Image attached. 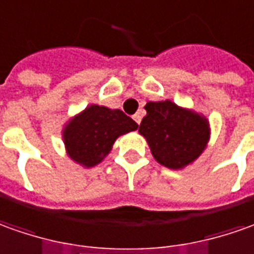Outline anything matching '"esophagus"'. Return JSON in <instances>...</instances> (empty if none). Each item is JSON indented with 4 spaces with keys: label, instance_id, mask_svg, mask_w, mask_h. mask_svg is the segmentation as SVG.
Here are the masks:
<instances>
[{
    "label": "esophagus",
    "instance_id": "obj_1",
    "mask_svg": "<svg viewBox=\"0 0 254 254\" xmlns=\"http://www.w3.org/2000/svg\"><path fill=\"white\" fill-rule=\"evenodd\" d=\"M133 120H134V122H136V124L139 125V124H140V121H141V114H140V113L134 114V115H133Z\"/></svg>",
    "mask_w": 254,
    "mask_h": 254
}]
</instances>
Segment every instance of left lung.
<instances>
[{
    "label": "left lung",
    "instance_id": "1",
    "mask_svg": "<svg viewBox=\"0 0 254 254\" xmlns=\"http://www.w3.org/2000/svg\"><path fill=\"white\" fill-rule=\"evenodd\" d=\"M139 132L146 137L158 163L181 170L192 164L206 149L210 127L204 117L181 108L170 100L149 101Z\"/></svg>",
    "mask_w": 254,
    "mask_h": 254
}]
</instances>
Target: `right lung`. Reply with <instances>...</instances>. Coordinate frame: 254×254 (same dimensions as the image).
Returning a JSON list of instances; mask_svg holds the SVG:
<instances>
[{"mask_svg":"<svg viewBox=\"0 0 254 254\" xmlns=\"http://www.w3.org/2000/svg\"><path fill=\"white\" fill-rule=\"evenodd\" d=\"M136 129L137 124L121 110L93 104L69 121L62 136L68 156L89 168L111 151L118 136Z\"/></svg>","mask_w":254,"mask_h":254,"instance_id":"obj_1","label":"right lung"}]
</instances>
